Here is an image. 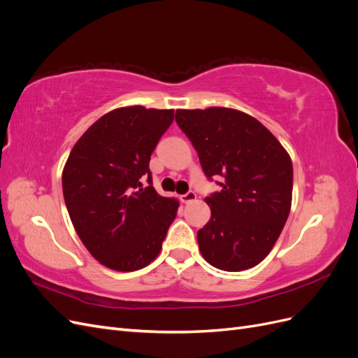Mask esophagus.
Wrapping results in <instances>:
<instances>
[{"instance_id":"1","label":"esophagus","mask_w":358,"mask_h":358,"mask_svg":"<svg viewBox=\"0 0 358 358\" xmlns=\"http://www.w3.org/2000/svg\"><path fill=\"white\" fill-rule=\"evenodd\" d=\"M196 192L194 191H189V192H187V194H183V196H180V201L182 203H189V201H192V200H196Z\"/></svg>"}]
</instances>
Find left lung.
<instances>
[{"label": "left lung", "instance_id": "8db88e82", "mask_svg": "<svg viewBox=\"0 0 358 358\" xmlns=\"http://www.w3.org/2000/svg\"><path fill=\"white\" fill-rule=\"evenodd\" d=\"M176 122L204 175L224 178L221 191L204 199L212 215L197 233L203 258L225 272L262 263L291 209L292 162L285 148L255 117L229 107L179 109Z\"/></svg>", "mask_w": 358, "mask_h": 358}]
</instances>
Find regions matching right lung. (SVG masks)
<instances>
[{"instance_id": "add662e5", "label": "right lung", "mask_w": 358, "mask_h": 358, "mask_svg": "<svg viewBox=\"0 0 358 358\" xmlns=\"http://www.w3.org/2000/svg\"><path fill=\"white\" fill-rule=\"evenodd\" d=\"M173 109L119 107L76 142L62 170L70 220L91 255L116 272H134L158 257L179 203L152 187L149 161L171 125ZM148 177L150 187L139 179Z\"/></svg>"}]
</instances>
